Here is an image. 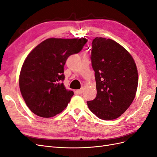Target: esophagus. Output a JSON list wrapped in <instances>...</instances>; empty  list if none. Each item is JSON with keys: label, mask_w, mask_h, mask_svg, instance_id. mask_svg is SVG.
Instances as JSON below:
<instances>
[{"label": "esophagus", "mask_w": 157, "mask_h": 157, "mask_svg": "<svg viewBox=\"0 0 157 157\" xmlns=\"http://www.w3.org/2000/svg\"><path fill=\"white\" fill-rule=\"evenodd\" d=\"M76 92H77V94H82V93L83 92V88H80V90H77V91H76Z\"/></svg>", "instance_id": "1"}]
</instances>
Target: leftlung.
Returning a JSON list of instances; mask_svg holds the SVG:
<instances>
[{
    "instance_id": "8db88e82",
    "label": "left lung",
    "mask_w": 157,
    "mask_h": 157,
    "mask_svg": "<svg viewBox=\"0 0 157 157\" xmlns=\"http://www.w3.org/2000/svg\"><path fill=\"white\" fill-rule=\"evenodd\" d=\"M92 46L97 95L87 101L88 107L101 119H115L134 99L138 84L136 65L129 52L113 40L96 37Z\"/></svg>"
}]
</instances>
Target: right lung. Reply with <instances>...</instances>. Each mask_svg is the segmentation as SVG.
Segmentation results:
<instances>
[{"label": "right lung", "instance_id": "add662e5", "mask_svg": "<svg viewBox=\"0 0 157 157\" xmlns=\"http://www.w3.org/2000/svg\"><path fill=\"white\" fill-rule=\"evenodd\" d=\"M88 40L55 39L42 42L27 56L20 75V88L25 103L37 116L50 118L67 106L73 92L66 90L64 65L82 50Z\"/></svg>", "mask_w": 157, "mask_h": 157}]
</instances>
